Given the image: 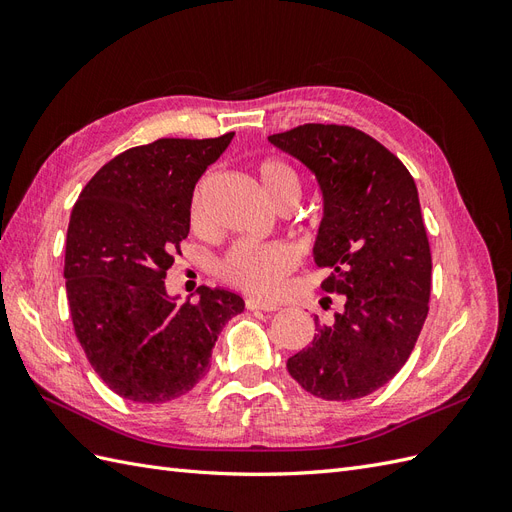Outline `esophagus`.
<instances>
[{
  "label": "esophagus",
  "instance_id": "esophagus-1",
  "mask_svg": "<svg viewBox=\"0 0 512 512\" xmlns=\"http://www.w3.org/2000/svg\"><path fill=\"white\" fill-rule=\"evenodd\" d=\"M245 307L250 309V312H275V309H280L275 303L262 299H245Z\"/></svg>",
  "mask_w": 512,
  "mask_h": 512
}]
</instances>
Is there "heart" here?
<instances>
[{"label": "heart", "mask_w": 512, "mask_h": 512, "mask_svg": "<svg viewBox=\"0 0 512 512\" xmlns=\"http://www.w3.org/2000/svg\"><path fill=\"white\" fill-rule=\"evenodd\" d=\"M256 175L275 209L286 203H299L303 185L292 164L280 158H267L256 166ZM209 181V177L200 181L192 196L190 220L196 228L205 226L207 222L205 198ZM297 265V252L284 243L241 241L232 245L228 254L218 262V275L232 288L243 290L247 294H256V297H271V294L282 288L284 280L297 269Z\"/></svg>", "instance_id": "1"}]
</instances>
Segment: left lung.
<instances>
[{
  "label": "left lung",
  "instance_id": "1",
  "mask_svg": "<svg viewBox=\"0 0 512 512\" xmlns=\"http://www.w3.org/2000/svg\"><path fill=\"white\" fill-rule=\"evenodd\" d=\"M318 179L324 215L314 262L331 273L322 290L342 294L333 324L286 367L307 393L350 401L378 391L406 365L425 324L431 252L408 168L369 134L305 123L269 136Z\"/></svg>",
  "mask_w": 512,
  "mask_h": 512
}]
</instances>
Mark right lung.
<instances>
[{"instance_id": "obj_1", "label": "right lung", "mask_w": 512, "mask_h": 512, "mask_svg": "<svg viewBox=\"0 0 512 512\" xmlns=\"http://www.w3.org/2000/svg\"><path fill=\"white\" fill-rule=\"evenodd\" d=\"M235 132L160 138L106 162L72 209L66 292L76 339L108 389L136 404L173 401L207 376L239 294L200 286L177 305L164 280L190 232L198 179Z\"/></svg>"}]
</instances>
